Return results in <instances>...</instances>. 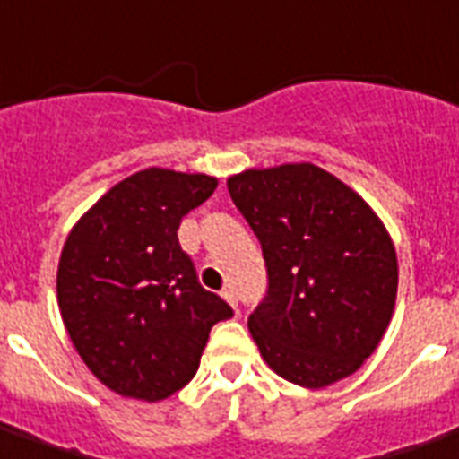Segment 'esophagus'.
Wrapping results in <instances>:
<instances>
[{
  "label": "esophagus",
  "instance_id": "esophagus-1",
  "mask_svg": "<svg viewBox=\"0 0 459 459\" xmlns=\"http://www.w3.org/2000/svg\"><path fill=\"white\" fill-rule=\"evenodd\" d=\"M221 296H223V299H226V300H229V303H230V306H233V307L238 306V296H236V291H233V289H223Z\"/></svg>",
  "mask_w": 459,
  "mask_h": 459
}]
</instances>
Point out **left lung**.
<instances>
[{"label": "left lung", "mask_w": 459, "mask_h": 459, "mask_svg": "<svg viewBox=\"0 0 459 459\" xmlns=\"http://www.w3.org/2000/svg\"><path fill=\"white\" fill-rule=\"evenodd\" d=\"M229 192L267 264V296L247 320L262 359L320 390L361 368L397 299L393 238L339 178L313 163L250 168Z\"/></svg>", "instance_id": "1"}]
</instances>
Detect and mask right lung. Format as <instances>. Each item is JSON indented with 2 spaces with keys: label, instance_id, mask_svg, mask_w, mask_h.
<instances>
[{
  "label": "right lung",
  "instance_id": "add662e5",
  "mask_svg": "<svg viewBox=\"0 0 459 459\" xmlns=\"http://www.w3.org/2000/svg\"><path fill=\"white\" fill-rule=\"evenodd\" d=\"M216 185L204 173L146 168L105 192L66 236L62 323L91 373L122 397L178 393L197 373L212 327L233 315L202 289L178 243L183 216Z\"/></svg>",
  "mask_w": 459,
  "mask_h": 459
}]
</instances>
